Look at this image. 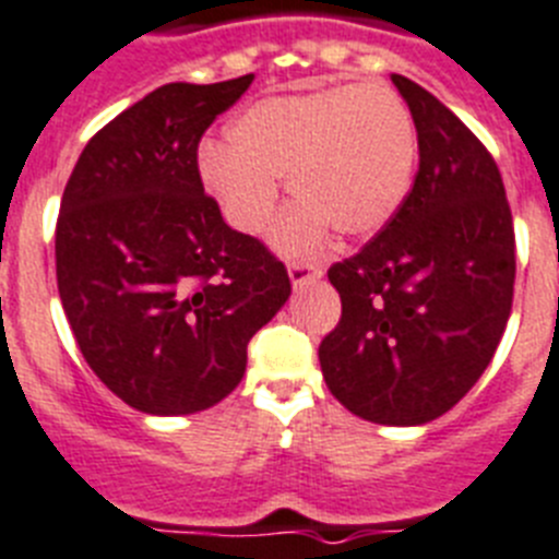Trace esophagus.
<instances>
[{
  "instance_id": "34e87169",
  "label": "esophagus",
  "mask_w": 559,
  "mask_h": 559,
  "mask_svg": "<svg viewBox=\"0 0 559 559\" xmlns=\"http://www.w3.org/2000/svg\"><path fill=\"white\" fill-rule=\"evenodd\" d=\"M323 275V270H320L318 264H304V261H293L289 264V281H293V286L298 289V286H307L309 281L320 278Z\"/></svg>"
}]
</instances>
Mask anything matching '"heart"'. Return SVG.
Wrapping results in <instances>:
<instances>
[{"label": "heart", "instance_id": "obj_1", "mask_svg": "<svg viewBox=\"0 0 559 559\" xmlns=\"http://www.w3.org/2000/svg\"><path fill=\"white\" fill-rule=\"evenodd\" d=\"M230 143L199 148V177L239 233H259L278 202V177L298 205L275 225L286 255L329 236L368 239L394 219L414 179V115L385 84L266 95L227 126Z\"/></svg>", "mask_w": 559, "mask_h": 559}]
</instances>
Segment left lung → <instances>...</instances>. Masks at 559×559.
Here are the masks:
<instances>
[{"label":"left lung","mask_w":559,"mask_h":559,"mask_svg":"<svg viewBox=\"0 0 559 559\" xmlns=\"http://www.w3.org/2000/svg\"><path fill=\"white\" fill-rule=\"evenodd\" d=\"M419 171L396 216L329 266L343 314L318 348L329 391L377 425L439 419L478 382L512 312L514 227L492 154L448 106L391 75Z\"/></svg>","instance_id":"left-lung-1"}]
</instances>
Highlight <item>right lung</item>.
I'll return each mask as SVG.
<instances>
[{
	"label": "right lung",
	"instance_id": "obj_1",
	"mask_svg": "<svg viewBox=\"0 0 559 559\" xmlns=\"http://www.w3.org/2000/svg\"><path fill=\"white\" fill-rule=\"evenodd\" d=\"M250 84L148 92L86 143L61 197V307L98 380L143 414L225 400L250 337L293 293L286 266L225 225L199 177V140Z\"/></svg>",
	"mask_w": 559,
	"mask_h": 559
}]
</instances>
